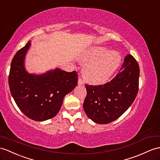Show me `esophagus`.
<instances>
[{"label": "esophagus", "mask_w": 160, "mask_h": 160, "mask_svg": "<svg viewBox=\"0 0 160 160\" xmlns=\"http://www.w3.org/2000/svg\"><path fill=\"white\" fill-rule=\"evenodd\" d=\"M84 83V81L81 77H79V79H78V84L79 85H83Z\"/></svg>", "instance_id": "1"}]
</instances>
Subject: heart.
<instances>
[{"label":"heart","instance_id":"b5f03b06","mask_svg":"<svg viewBox=\"0 0 160 160\" xmlns=\"http://www.w3.org/2000/svg\"><path fill=\"white\" fill-rule=\"evenodd\" d=\"M107 51L104 47H93L83 56V60L88 63L85 69V75L89 82L97 84L106 82L119 66V53Z\"/></svg>","mask_w":160,"mask_h":160}]
</instances>
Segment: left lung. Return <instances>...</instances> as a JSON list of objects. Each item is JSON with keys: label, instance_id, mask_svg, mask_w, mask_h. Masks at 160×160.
<instances>
[{"label": "left lung", "instance_id": "8db88e82", "mask_svg": "<svg viewBox=\"0 0 160 160\" xmlns=\"http://www.w3.org/2000/svg\"><path fill=\"white\" fill-rule=\"evenodd\" d=\"M119 72L103 85L85 84V113L93 122L106 124L116 120L134 102L138 92L140 68L131 54L125 58Z\"/></svg>", "mask_w": 160, "mask_h": 160}]
</instances>
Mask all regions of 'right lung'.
<instances>
[{
    "label": "right lung",
    "mask_w": 160,
    "mask_h": 160,
    "mask_svg": "<svg viewBox=\"0 0 160 160\" xmlns=\"http://www.w3.org/2000/svg\"><path fill=\"white\" fill-rule=\"evenodd\" d=\"M30 42L18 50L11 61L9 85L18 108L30 119L45 121L55 117L64 96L78 83L77 72L59 68L41 75H30L24 67V60Z\"/></svg>",
    "instance_id": "add662e5"
}]
</instances>
